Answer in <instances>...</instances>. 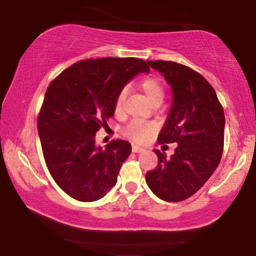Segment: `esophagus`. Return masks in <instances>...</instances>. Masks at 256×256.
Listing matches in <instances>:
<instances>
[{
    "label": "esophagus",
    "mask_w": 256,
    "mask_h": 256,
    "mask_svg": "<svg viewBox=\"0 0 256 256\" xmlns=\"http://www.w3.org/2000/svg\"><path fill=\"white\" fill-rule=\"evenodd\" d=\"M132 150L134 153H142V152H144V150H145V148H142V147H139V146H136V145H133L132 146Z\"/></svg>",
    "instance_id": "1"
}]
</instances>
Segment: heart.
Returning <instances> with one entry per match:
<instances>
[{
    "label": "heart",
    "mask_w": 256,
    "mask_h": 256,
    "mask_svg": "<svg viewBox=\"0 0 256 256\" xmlns=\"http://www.w3.org/2000/svg\"><path fill=\"white\" fill-rule=\"evenodd\" d=\"M140 87L148 98L152 100L153 103L156 102H162L164 96V87L161 86L159 81L156 80V78H145L144 80L140 82ZM128 95V87H124L120 92L116 100V111L120 112L123 109V104L125 100V97ZM156 124L153 123H147V122L134 120L130 123L126 128H125V133L128 136H131V139L136 142H146L147 138L152 134V133L156 132Z\"/></svg>",
    "instance_id": "1"
}]
</instances>
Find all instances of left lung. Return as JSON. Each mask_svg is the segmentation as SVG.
I'll return each instance as SVG.
<instances>
[{
  "instance_id": "1",
  "label": "left lung",
  "mask_w": 256,
  "mask_h": 256,
  "mask_svg": "<svg viewBox=\"0 0 256 256\" xmlns=\"http://www.w3.org/2000/svg\"><path fill=\"white\" fill-rule=\"evenodd\" d=\"M147 64L162 75L172 92L158 142L178 145L170 158L154 150L159 162L147 172L146 182L161 200H184L198 192L220 162L224 110L212 86L192 68L164 60Z\"/></svg>"
}]
</instances>
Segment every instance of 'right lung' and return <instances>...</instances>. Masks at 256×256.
I'll list each match as a JSON object with an SVG mask.
<instances>
[{"label": "right lung", "instance_id": "obj_1", "mask_svg": "<svg viewBox=\"0 0 256 256\" xmlns=\"http://www.w3.org/2000/svg\"><path fill=\"white\" fill-rule=\"evenodd\" d=\"M139 73H150L142 59L100 58L72 64L48 86L39 139L53 180L73 198L100 200L116 186L131 144L117 139L102 148L95 134L114 114L118 94Z\"/></svg>", "mask_w": 256, "mask_h": 256}]
</instances>
